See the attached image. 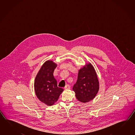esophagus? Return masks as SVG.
Masks as SVG:
<instances>
[{"instance_id": "obj_1", "label": "esophagus", "mask_w": 135, "mask_h": 135, "mask_svg": "<svg viewBox=\"0 0 135 135\" xmlns=\"http://www.w3.org/2000/svg\"><path fill=\"white\" fill-rule=\"evenodd\" d=\"M70 88H71L69 84H67L66 86L65 87V88H64L65 89H70Z\"/></svg>"}]
</instances>
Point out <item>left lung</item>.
<instances>
[{"label":"left lung","instance_id":"obj_1","mask_svg":"<svg viewBox=\"0 0 135 135\" xmlns=\"http://www.w3.org/2000/svg\"><path fill=\"white\" fill-rule=\"evenodd\" d=\"M78 100L86 103L93 99L99 90V82L94 68L91 64L80 69L76 83L73 87Z\"/></svg>","mask_w":135,"mask_h":135}]
</instances>
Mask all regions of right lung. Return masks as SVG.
Returning <instances> with one entry per match:
<instances>
[{
  "mask_svg": "<svg viewBox=\"0 0 135 135\" xmlns=\"http://www.w3.org/2000/svg\"><path fill=\"white\" fill-rule=\"evenodd\" d=\"M57 65L47 61L41 66L35 80V91L37 98L42 102L51 106L57 101L63 89L57 86L54 72Z\"/></svg>",
  "mask_w": 135,
  "mask_h": 135,
  "instance_id": "add662e5",
  "label": "right lung"
}]
</instances>
